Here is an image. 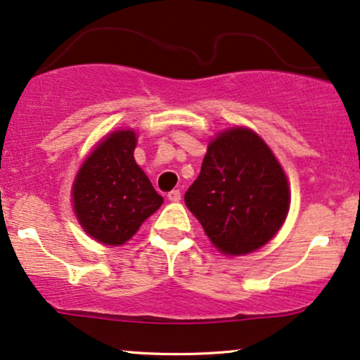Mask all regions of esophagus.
I'll return each instance as SVG.
<instances>
[{"instance_id":"esophagus-1","label":"esophagus","mask_w":360,"mask_h":360,"mask_svg":"<svg viewBox=\"0 0 360 360\" xmlns=\"http://www.w3.org/2000/svg\"><path fill=\"white\" fill-rule=\"evenodd\" d=\"M167 199L172 202H177L181 201V191L179 189H172L171 193H167Z\"/></svg>"}]
</instances>
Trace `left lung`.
<instances>
[{
    "mask_svg": "<svg viewBox=\"0 0 360 360\" xmlns=\"http://www.w3.org/2000/svg\"><path fill=\"white\" fill-rule=\"evenodd\" d=\"M186 206L221 252L239 256L274 238L289 211L288 177L251 129L224 131L209 144Z\"/></svg>",
    "mask_w": 360,
    "mask_h": 360,
    "instance_id": "1",
    "label": "left lung"
}]
</instances>
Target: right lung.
<instances>
[{
  "mask_svg": "<svg viewBox=\"0 0 360 360\" xmlns=\"http://www.w3.org/2000/svg\"><path fill=\"white\" fill-rule=\"evenodd\" d=\"M136 134L116 131L86 159L72 186L76 216L91 238L121 245L162 204L134 161Z\"/></svg>",
  "mask_w": 360,
  "mask_h": 360,
  "instance_id": "1",
  "label": "right lung"
}]
</instances>
